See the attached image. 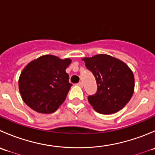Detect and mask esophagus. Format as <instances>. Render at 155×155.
Segmentation results:
<instances>
[{"mask_svg": "<svg viewBox=\"0 0 155 155\" xmlns=\"http://www.w3.org/2000/svg\"><path fill=\"white\" fill-rule=\"evenodd\" d=\"M77 85H79V87H83V83H82V82H79V83H78V84H77Z\"/></svg>", "mask_w": 155, "mask_h": 155, "instance_id": "obj_1", "label": "esophagus"}]
</instances>
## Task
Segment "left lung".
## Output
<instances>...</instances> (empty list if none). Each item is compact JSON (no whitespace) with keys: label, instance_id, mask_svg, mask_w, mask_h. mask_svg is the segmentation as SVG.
Listing matches in <instances>:
<instances>
[{"label":"left lung","instance_id":"1","mask_svg":"<svg viewBox=\"0 0 155 155\" xmlns=\"http://www.w3.org/2000/svg\"><path fill=\"white\" fill-rule=\"evenodd\" d=\"M85 67L96 79L97 91L87 97L96 112L113 114L121 110L132 97L134 76L132 70L122 61L105 54L83 58Z\"/></svg>","mask_w":155,"mask_h":155}]
</instances>
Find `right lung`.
Returning <instances> with one entry per match:
<instances>
[{
    "label": "right lung",
    "instance_id": "1",
    "mask_svg": "<svg viewBox=\"0 0 155 155\" xmlns=\"http://www.w3.org/2000/svg\"><path fill=\"white\" fill-rule=\"evenodd\" d=\"M70 58L51 54L31 61L21 71L18 88L23 101L40 113H52L65 101L72 84L66 69Z\"/></svg>",
    "mask_w": 155,
    "mask_h": 155
}]
</instances>
